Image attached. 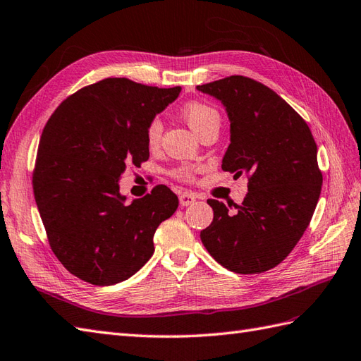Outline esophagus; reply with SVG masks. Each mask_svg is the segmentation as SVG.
Masks as SVG:
<instances>
[{
    "instance_id": "obj_1",
    "label": "esophagus",
    "mask_w": 361,
    "mask_h": 361,
    "mask_svg": "<svg viewBox=\"0 0 361 361\" xmlns=\"http://www.w3.org/2000/svg\"><path fill=\"white\" fill-rule=\"evenodd\" d=\"M197 197L194 194H190V192H183V194L180 195V204L181 206H189L192 203H195Z\"/></svg>"
}]
</instances>
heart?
Returning <instances> with one entry per match:
<instances>
[{"instance_id": "1", "label": "heart", "mask_w": 361, "mask_h": 361, "mask_svg": "<svg viewBox=\"0 0 361 361\" xmlns=\"http://www.w3.org/2000/svg\"><path fill=\"white\" fill-rule=\"evenodd\" d=\"M183 120L188 123L189 128L194 130L197 135L203 132L209 126H220V114L215 111L212 106L201 102H190L184 104L181 109ZM163 132V126L160 120H152L146 129V141L149 147H155L160 142ZM192 169L188 166L178 167L177 175L181 178H189Z\"/></svg>"}]
</instances>
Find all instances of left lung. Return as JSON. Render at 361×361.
Instances as JSON below:
<instances>
[{"mask_svg":"<svg viewBox=\"0 0 361 361\" xmlns=\"http://www.w3.org/2000/svg\"><path fill=\"white\" fill-rule=\"evenodd\" d=\"M223 104L231 145L223 171L249 175L247 194L235 214L207 200L214 221L200 237L226 269L257 274L280 264L311 223L323 177L306 121L274 90L240 75L197 86Z\"/></svg>","mask_w":361,"mask_h":361,"instance_id":"8db88e82","label":"left lung"}]
</instances>
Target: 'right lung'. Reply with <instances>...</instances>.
Returning <instances> with one entry per match:
<instances>
[{"label":"right lung","instance_id":"obj_1","mask_svg":"<svg viewBox=\"0 0 361 361\" xmlns=\"http://www.w3.org/2000/svg\"><path fill=\"white\" fill-rule=\"evenodd\" d=\"M180 92L106 78L64 99L49 118L33 194L50 247L78 279L111 286L152 257L155 231L177 211L178 197L160 184L126 203L120 178L128 164L147 160V126Z\"/></svg>","mask_w":361,"mask_h":361}]
</instances>
